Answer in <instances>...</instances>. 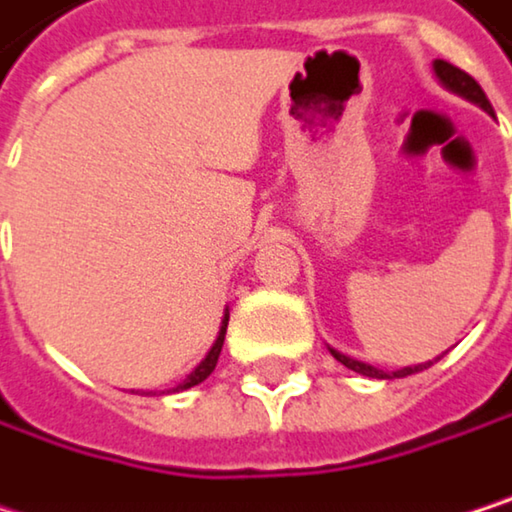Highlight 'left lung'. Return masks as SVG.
<instances>
[{
  "label": "left lung",
  "instance_id": "obj_1",
  "mask_svg": "<svg viewBox=\"0 0 512 512\" xmlns=\"http://www.w3.org/2000/svg\"><path fill=\"white\" fill-rule=\"evenodd\" d=\"M435 74L441 77L444 86H450L453 92L465 95L468 101H474V104H480L483 110L492 113V104H489L486 92L480 89V83H477L471 74H465L462 68H456V65H450V62H444V59H435ZM333 357H336L342 366H348V369H354V372H360V375H369V378H405V375H414V372H423L426 366H432V363H426V366H408V369H399V372H381V369H375V366L357 363V360H351V357H345V354H336V351H333Z\"/></svg>",
  "mask_w": 512,
  "mask_h": 512
}]
</instances>
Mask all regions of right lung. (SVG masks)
Wrapping results in <instances>:
<instances>
[{"label": "right lung", "instance_id": "add662e5", "mask_svg": "<svg viewBox=\"0 0 512 512\" xmlns=\"http://www.w3.org/2000/svg\"><path fill=\"white\" fill-rule=\"evenodd\" d=\"M227 318L230 315H224V321H221V330H218V339H215V345L209 348V354H206V360L179 384V387H173V393H179V390H188V387H194V384H200V381H206L209 375H212V369H215V363H218V354H221V345H224V333H227Z\"/></svg>", "mask_w": 512, "mask_h": 512}]
</instances>
